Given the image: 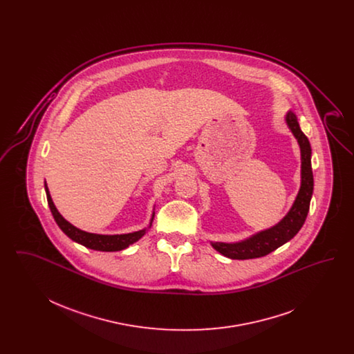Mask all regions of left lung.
Returning a JSON list of instances; mask_svg holds the SVG:
<instances>
[{
  "instance_id": "obj_1",
  "label": "left lung",
  "mask_w": 354,
  "mask_h": 354,
  "mask_svg": "<svg viewBox=\"0 0 354 354\" xmlns=\"http://www.w3.org/2000/svg\"><path fill=\"white\" fill-rule=\"evenodd\" d=\"M286 123L293 136L297 139L301 152V185L299 194L286 216L268 230L260 231L236 243L211 241V245L225 257L234 260H247L263 257L268 253L273 252L274 250L286 244V241H289L292 237H295L301 230L304 221L306 219L313 194V172L310 163L312 149L308 138L300 129L295 113H286Z\"/></svg>"
}]
</instances>
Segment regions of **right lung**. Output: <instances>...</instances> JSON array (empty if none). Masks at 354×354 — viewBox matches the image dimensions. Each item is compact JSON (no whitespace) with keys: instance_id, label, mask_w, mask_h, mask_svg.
I'll return each instance as SVG.
<instances>
[{"instance_id":"obj_1","label":"right lung","mask_w":354,"mask_h":354,"mask_svg":"<svg viewBox=\"0 0 354 354\" xmlns=\"http://www.w3.org/2000/svg\"><path fill=\"white\" fill-rule=\"evenodd\" d=\"M45 191H46V198H48V204L50 207L51 214L53 218L55 220V223L58 224V227L64 231L65 235H68L73 241L82 244L86 248L94 250V251H102V252H115V251H122L124 248H127L129 245L134 244L135 241H138L142 236L146 235L147 230L151 227L152 220H153V215L155 212H152L151 219H150V224L147 228L139 230L136 232H130V234H122V235H100V234H90L82 231L77 227H74L71 223H68V220L65 219L58 209L55 208L53 199H51L50 192L48 185L45 182Z\"/></svg>"}]
</instances>
